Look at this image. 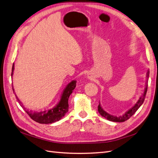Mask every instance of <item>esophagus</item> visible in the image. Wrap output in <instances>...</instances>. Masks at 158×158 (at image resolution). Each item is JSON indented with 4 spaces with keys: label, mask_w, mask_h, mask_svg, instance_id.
I'll return each mask as SVG.
<instances>
[{
    "label": "esophagus",
    "mask_w": 158,
    "mask_h": 158,
    "mask_svg": "<svg viewBox=\"0 0 158 158\" xmlns=\"http://www.w3.org/2000/svg\"><path fill=\"white\" fill-rule=\"evenodd\" d=\"M90 78H91V77H90Z\"/></svg>",
    "instance_id": "esophagus-1"
}]
</instances>
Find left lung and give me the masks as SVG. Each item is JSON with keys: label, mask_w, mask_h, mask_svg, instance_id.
Here are the masks:
<instances>
[{"label": "left lung", "mask_w": 158, "mask_h": 158, "mask_svg": "<svg viewBox=\"0 0 158 158\" xmlns=\"http://www.w3.org/2000/svg\"><path fill=\"white\" fill-rule=\"evenodd\" d=\"M146 74H147V77L148 78L149 77V70H148L147 73H146ZM147 90H148V84L146 85L145 89H144V92H143V94H142V96L139 97V100H138L137 102L135 104V105L131 108L130 109H129L127 111H126V112L121 115V116H114V115L112 114H110L109 113H106V111L102 109V107L101 106V104L99 102V105L98 106V113H100V114L101 115L102 117H105V118H106L107 120H109L110 121H113V122H124L125 121L129 119L132 116L133 114H134V113L136 112V111L138 110V109L139 108V107L142 105V104L143 103V101L145 100V95L146 93H147Z\"/></svg>", "instance_id": "1"}]
</instances>
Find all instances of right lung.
Listing matches in <instances>:
<instances>
[{
	"instance_id": "right-lung-1",
	"label": "right lung",
	"mask_w": 158,
	"mask_h": 158,
	"mask_svg": "<svg viewBox=\"0 0 158 158\" xmlns=\"http://www.w3.org/2000/svg\"><path fill=\"white\" fill-rule=\"evenodd\" d=\"M14 66L15 65L13 63L12 68V73H11V77H12V78L15 69ZM76 86V80H72V81L69 83L66 86V88H64V90L62 92V94L61 95L60 101L54 107L48 110L40 111V112L39 111H33L27 109L25 107H24L22 102L19 99L17 96L16 94H15V96H16V98L19 103V105L23 108V109L25 110V112L29 114V116L31 118L33 121L41 124H49L60 121V119L66 114V113H68L69 107L68 98L70 97V94L72 93L73 90H74ZM13 90L15 92L13 86Z\"/></svg>"
}]
</instances>
